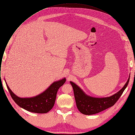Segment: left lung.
Segmentation results:
<instances>
[{
    "instance_id": "8db88e82",
    "label": "left lung",
    "mask_w": 135,
    "mask_h": 135,
    "mask_svg": "<svg viewBox=\"0 0 135 135\" xmlns=\"http://www.w3.org/2000/svg\"><path fill=\"white\" fill-rule=\"evenodd\" d=\"M130 78L118 92L106 98H93L87 95L74 83L70 82L74 90L76 106L79 111L85 115H92L98 113L107 108L113 106L120 98L125 89L127 88Z\"/></svg>"
}]
</instances>
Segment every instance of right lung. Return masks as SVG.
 Returning a JSON list of instances; mask_svg holds the SVG:
<instances>
[{
	"mask_svg": "<svg viewBox=\"0 0 135 135\" xmlns=\"http://www.w3.org/2000/svg\"><path fill=\"white\" fill-rule=\"evenodd\" d=\"M65 82V78L55 82L42 93L36 97L28 98L18 97L11 90L7 83L6 86L12 99L17 105L31 112L46 113L53 107L57 90Z\"/></svg>",
	"mask_w": 135,
	"mask_h": 135,
	"instance_id": "obj_1",
	"label": "right lung"
}]
</instances>
